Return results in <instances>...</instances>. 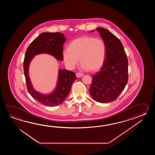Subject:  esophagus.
<instances>
[{"instance_id":"obj_1","label":"esophagus","mask_w":155,"mask_h":155,"mask_svg":"<svg viewBox=\"0 0 155 155\" xmlns=\"http://www.w3.org/2000/svg\"><path fill=\"white\" fill-rule=\"evenodd\" d=\"M84 75V74L82 73H77L76 74V76L77 78H80L82 77Z\"/></svg>"}]
</instances>
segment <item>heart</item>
I'll use <instances>...</instances> for the list:
<instances>
[{
    "instance_id": "1",
    "label": "heart",
    "mask_w": 155,
    "mask_h": 155,
    "mask_svg": "<svg viewBox=\"0 0 155 155\" xmlns=\"http://www.w3.org/2000/svg\"><path fill=\"white\" fill-rule=\"evenodd\" d=\"M106 52V45L103 40L82 36L70 43L68 50L63 52V60L68 68L74 69L80 59L83 69L96 71L103 66Z\"/></svg>"
}]
</instances>
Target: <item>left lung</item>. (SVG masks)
<instances>
[{
    "label": "left lung",
    "instance_id": "obj_1",
    "mask_svg": "<svg viewBox=\"0 0 155 155\" xmlns=\"http://www.w3.org/2000/svg\"><path fill=\"white\" fill-rule=\"evenodd\" d=\"M96 30L105 43L107 52L103 66L92 75L89 92L96 101L107 103L115 101L125 87L128 60L122 43L115 35L101 27Z\"/></svg>",
    "mask_w": 155,
    "mask_h": 155
}]
</instances>
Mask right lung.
<instances>
[{
    "label": "right lung",
    "instance_id": "obj_1",
    "mask_svg": "<svg viewBox=\"0 0 155 155\" xmlns=\"http://www.w3.org/2000/svg\"><path fill=\"white\" fill-rule=\"evenodd\" d=\"M66 40L62 33H41L33 40L26 50L23 66L27 89L34 99L44 105L56 106L64 102L69 94L72 84L76 80V76L73 71L59 70L55 90L51 94L44 95L37 92L33 87L28 73L30 63L34 56L42 53L49 54L56 59L62 61L63 45Z\"/></svg>",
    "mask_w": 155,
    "mask_h": 155
}]
</instances>
